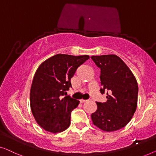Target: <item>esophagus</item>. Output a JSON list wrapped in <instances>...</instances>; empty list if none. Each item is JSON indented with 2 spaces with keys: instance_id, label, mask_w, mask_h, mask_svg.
Instances as JSON below:
<instances>
[{
  "instance_id": "esophagus-1",
  "label": "esophagus",
  "mask_w": 156,
  "mask_h": 156,
  "mask_svg": "<svg viewBox=\"0 0 156 156\" xmlns=\"http://www.w3.org/2000/svg\"><path fill=\"white\" fill-rule=\"evenodd\" d=\"M86 101H87V100H83V99H81V100H80V102L81 103H83V102H86Z\"/></svg>"
}]
</instances>
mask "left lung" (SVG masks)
Segmentation results:
<instances>
[{
	"instance_id": "1",
	"label": "left lung",
	"mask_w": 156,
	"mask_h": 156,
	"mask_svg": "<svg viewBox=\"0 0 156 156\" xmlns=\"http://www.w3.org/2000/svg\"><path fill=\"white\" fill-rule=\"evenodd\" d=\"M100 69L102 88L107 93L105 102H96L98 109L91 115L93 124L104 131L124 127L134 115L138 102V83L129 68L115 54L92 56Z\"/></svg>"
}]
</instances>
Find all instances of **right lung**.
Wrapping results in <instances>:
<instances>
[{
	"label": "right lung",
	"mask_w": 156,
	"mask_h": 156,
	"mask_svg": "<svg viewBox=\"0 0 156 156\" xmlns=\"http://www.w3.org/2000/svg\"><path fill=\"white\" fill-rule=\"evenodd\" d=\"M88 55L58 54L50 57L35 72L30 89V107L35 121L44 130L58 133L70 126L71 113L79 101L66 96L71 79Z\"/></svg>",
	"instance_id": "right-lung-1"
}]
</instances>
